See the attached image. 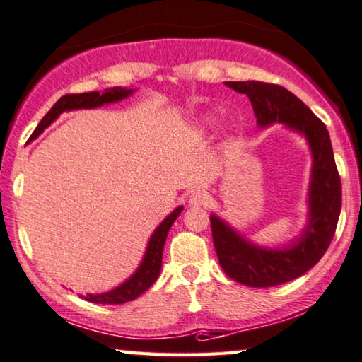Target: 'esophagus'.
I'll list each match as a JSON object with an SVG mask.
<instances>
[{
  "instance_id": "obj_1",
  "label": "esophagus",
  "mask_w": 362,
  "mask_h": 362,
  "mask_svg": "<svg viewBox=\"0 0 362 362\" xmlns=\"http://www.w3.org/2000/svg\"><path fill=\"white\" fill-rule=\"evenodd\" d=\"M209 192L204 189H197L195 192H192V195L189 197V204L192 206H202L209 202Z\"/></svg>"
}]
</instances>
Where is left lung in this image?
I'll use <instances>...</instances> for the list:
<instances>
[{
    "label": "left lung",
    "instance_id": "8db88e82",
    "mask_svg": "<svg viewBox=\"0 0 362 362\" xmlns=\"http://www.w3.org/2000/svg\"><path fill=\"white\" fill-rule=\"evenodd\" d=\"M228 88L247 94L258 125L273 122L305 134L313 152L310 221L295 245L285 250L255 247L218 216H210L211 237L220 267L231 279L252 288L291 281L322 258L334 237L341 211V178L326 125L295 94L278 84L259 81H228Z\"/></svg>",
    "mask_w": 362,
    "mask_h": 362
}]
</instances>
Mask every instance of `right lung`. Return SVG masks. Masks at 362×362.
<instances>
[{"mask_svg":"<svg viewBox=\"0 0 362 362\" xmlns=\"http://www.w3.org/2000/svg\"><path fill=\"white\" fill-rule=\"evenodd\" d=\"M129 94H132V89L112 88V89H104L103 93L94 90V93L62 95V98L52 105L49 112L41 119V122L37 124V127L35 129V132L31 134L30 139L33 141V139L40 136L47 125L54 122L57 115L64 112V110L99 107V105L103 104L115 103V100L127 98ZM182 210H184V206H178V209L173 210L172 214L157 226V230L152 233L151 242H148L146 257H144L141 267H139L137 272L134 273L127 281L115 288V290L103 293V295H88L86 296V300L90 303H99V305H124V303L136 300V298L141 296L144 291H147L148 288L153 285V281L158 278V273H160L162 252H163V245H165L168 230H170L172 223L177 220V216L180 215Z\"/></svg>","mask_w":362,"mask_h":362,"instance_id":"obj_1","label":"right lung"}]
</instances>
